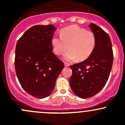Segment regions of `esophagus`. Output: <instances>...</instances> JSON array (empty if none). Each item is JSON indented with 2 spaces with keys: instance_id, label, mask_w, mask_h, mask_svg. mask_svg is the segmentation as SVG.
<instances>
[{
  "instance_id": "34e87169",
  "label": "esophagus",
  "mask_w": 125,
  "mask_h": 125,
  "mask_svg": "<svg viewBox=\"0 0 125 125\" xmlns=\"http://www.w3.org/2000/svg\"><path fill=\"white\" fill-rule=\"evenodd\" d=\"M64 65H65V67H69L70 65V64H68V63L64 62Z\"/></svg>"
}]
</instances>
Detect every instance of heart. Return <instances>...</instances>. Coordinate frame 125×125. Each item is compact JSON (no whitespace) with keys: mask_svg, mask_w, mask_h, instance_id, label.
<instances>
[{"mask_svg":"<svg viewBox=\"0 0 125 125\" xmlns=\"http://www.w3.org/2000/svg\"><path fill=\"white\" fill-rule=\"evenodd\" d=\"M54 52L62 54L69 48L63 58L67 61H83L93 52L96 44L94 33L78 26H70L61 31V36L54 35L51 40Z\"/></svg>","mask_w":125,"mask_h":125,"instance_id":"1","label":"heart"}]
</instances>
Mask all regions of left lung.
I'll use <instances>...</instances> for the list:
<instances>
[{"instance_id": "8db88e82", "label": "left lung", "mask_w": 125, "mask_h": 125, "mask_svg": "<svg viewBox=\"0 0 125 125\" xmlns=\"http://www.w3.org/2000/svg\"><path fill=\"white\" fill-rule=\"evenodd\" d=\"M89 27L96 37L94 49L87 60L70 65L73 72L70 78V87L73 92L82 99L92 97L104 88L108 79L113 62L110 36L93 23Z\"/></svg>"}]
</instances>
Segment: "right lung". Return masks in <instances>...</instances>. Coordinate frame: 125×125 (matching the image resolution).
<instances>
[{"mask_svg": "<svg viewBox=\"0 0 125 125\" xmlns=\"http://www.w3.org/2000/svg\"><path fill=\"white\" fill-rule=\"evenodd\" d=\"M56 28L35 25L24 33L15 47V69L22 88L36 98L49 96L64 63L52 52L51 40Z\"/></svg>", "mask_w": 125, "mask_h": 125, "instance_id": "1", "label": "right lung"}]
</instances>
